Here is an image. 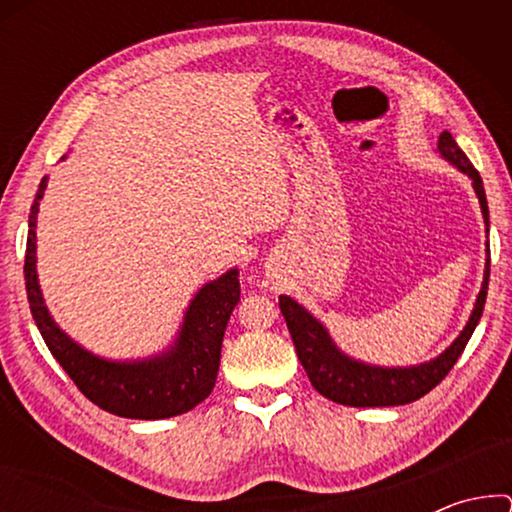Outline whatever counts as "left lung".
<instances>
[{
	"mask_svg": "<svg viewBox=\"0 0 512 512\" xmlns=\"http://www.w3.org/2000/svg\"><path fill=\"white\" fill-rule=\"evenodd\" d=\"M438 151L447 162L458 167V171H463L465 176L472 178V187L481 203L483 221L488 225L490 219L483 180L479 171L472 167V162L467 160V155L461 151V146L456 144L452 133L445 131L440 135ZM488 277L490 259H485L481 291L476 296L472 316L463 327V332L458 334V339L440 357L411 368H381L352 359L336 348L323 323H318L296 300L289 296H280V309L284 320H287L289 334L293 345H296L302 368H305L311 386L320 395L336 404L361 406V409H366V406H400L420 400L422 395H427L431 388H436L447 377V372L454 368V363L463 354L467 341H470L474 327L479 325L485 296H488Z\"/></svg>",
	"mask_w": 512,
	"mask_h": 512,
	"instance_id": "1",
	"label": "left lung"
}]
</instances>
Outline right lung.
<instances>
[{"mask_svg":"<svg viewBox=\"0 0 512 512\" xmlns=\"http://www.w3.org/2000/svg\"><path fill=\"white\" fill-rule=\"evenodd\" d=\"M45 189L47 176L40 180L29 214L24 280L31 316L49 352L90 402L119 418L162 420L192 411L214 388L225 327L241 296L239 271L230 268L196 293L169 350L142 361L101 359L69 339L42 300L36 273V223Z\"/></svg>","mask_w":512,"mask_h":512,"instance_id":"right-lung-1","label":"right lung"}]
</instances>
